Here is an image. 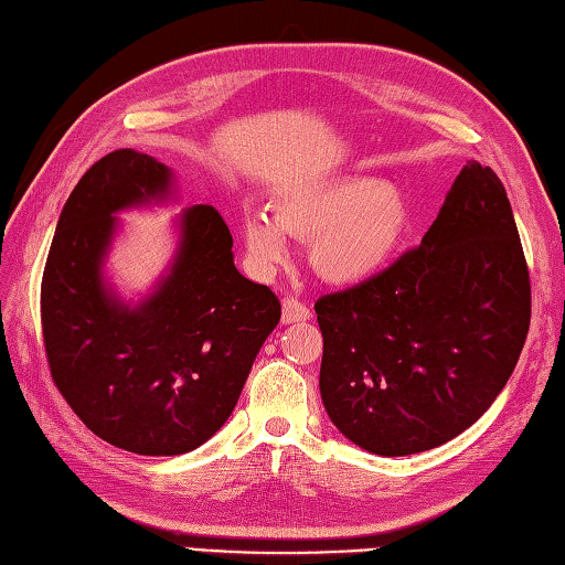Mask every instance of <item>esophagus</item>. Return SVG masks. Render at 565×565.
I'll return each instance as SVG.
<instances>
[{
    "instance_id": "obj_1",
    "label": "esophagus",
    "mask_w": 565,
    "mask_h": 565,
    "mask_svg": "<svg viewBox=\"0 0 565 565\" xmlns=\"http://www.w3.org/2000/svg\"><path fill=\"white\" fill-rule=\"evenodd\" d=\"M312 317L309 307L305 302H299L297 297H285L282 299V324H295V321H307Z\"/></svg>"
}]
</instances>
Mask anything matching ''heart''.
I'll use <instances>...</instances> for the list:
<instances>
[{
    "label": "heart",
    "mask_w": 565,
    "mask_h": 565,
    "mask_svg": "<svg viewBox=\"0 0 565 565\" xmlns=\"http://www.w3.org/2000/svg\"><path fill=\"white\" fill-rule=\"evenodd\" d=\"M409 226L402 192L375 178L353 175L275 202L273 218H244V246L260 268L280 266L287 238L309 241V266L321 280L359 285L383 273Z\"/></svg>",
    "instance_id": "heart-1"
}]
</instances>
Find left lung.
Segmentation results:
<instances>
[{"label": "left lung", "mask_w": 565, "mask_h": 565, "mask_svg": "<svg viewBox=\"0 0 565 565\" xmlns=\"http://www.w3.org/2000/svg\"><path fill=\"white\" fill-rule=\"evenodd\" d=\"M319 390L337 429L377 456L451 441L508 385L532 285L508 192L468 163L422 244L375 278L321 295Z\"/></svg>", "instance_id": "obj_1"}]
</instances>
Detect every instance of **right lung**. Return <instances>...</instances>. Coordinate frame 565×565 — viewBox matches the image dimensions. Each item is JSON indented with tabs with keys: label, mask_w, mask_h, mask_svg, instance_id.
Segmentation results:
<instances>
[{
	"label": "right lung",
	"mask_w": 565,
	"mask_h": 565,
	"mask_svg": "<svg viewBox=\"0 0 565 565\" xmlns=\"http://www.w3.org/2000/svg\"><path fill=\"white\" fill-rule=\"evenodd\" d=\"M170 170L121 148L67 198L41 280L51 377L99 439L141 456H178L224 427L250 365L280 321V299L234 266V238L212 204L182 214L168 278L138 307L102 282L111 214L163 200Z\"/></svg>",
	"instance_id": "1"
}]
</instances>
